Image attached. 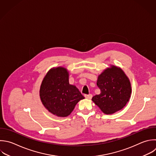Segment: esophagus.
Returning a JSON list of instances; mask_svg holds the SVG:
<instances>
[{
    "label": "esophagus",
    "instance_id": "34e87169",
    "mask_svg": "<svg viewBox=\"0 0 156 156\" xmlns=\"http://www.w3.org/2000/svg\"><path fill=\"white\" fill-rule=\"evenodd\" d=\"M85 98H87V99H91L92 98V97H93V95H92L91 94H85Z\"/></svg>",
    "mask_w": 156,
    "mask_h": 156
}]
</instances>
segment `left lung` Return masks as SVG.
<instances>
[{
  "label": "left lung",
  "mask_w": 156,
  "mask_h": 156,
  "mask_svg": "<svg viewBox=\"0 0 156 156\" xmlns=\"http://www.w3.org/2000/svg\"><path fill=\"white\" fill-rule=\"evenodd\" d=\"M97 85L101 93L93 96L92 101L105 114H113L121 110L130 98V80L117 66L112 65L105 69L98 76Z\"/></svg>",
  "instance_id": "left-lung-1"
}]
</instances>
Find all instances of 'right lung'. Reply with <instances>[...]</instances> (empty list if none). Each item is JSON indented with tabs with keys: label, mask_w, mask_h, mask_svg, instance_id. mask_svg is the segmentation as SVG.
Instances as JSON below:
<instances>
[{
	"label": "right lung",
	"mask_w": 156,
	"mask_h": 156,
	"mask_svg": "<svg viewBox=\"0 0 156 156\" xmlns=\"http://www.w3.org/2000/svg\"><path fill=\"white\" fill-rule=\"evenodd\" d=\"M42 104L51 113L60 117L71 114L84 96L69 83V73L63 67L51 69L43 79L40 90Z\"/></svg>",
	"instance_id": "obj_1"
}]
</instances>
